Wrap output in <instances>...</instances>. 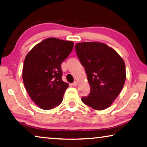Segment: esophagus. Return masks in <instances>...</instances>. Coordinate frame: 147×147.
Listing matches in <instances>:
<instances>
[{
	"instance_id": "esophagus-1",
	"label": "esophagus",
	"mask_w": 147,
	"mask_h": 147,
	"mask_svg": "<svg viewBox=\"0 0 147 147\" xmlns=\"http://www.w3.org/2000/svg\"><path fill=\"white\" fill-rule=\"evenodd\" d=\"M72 85H73V86H77V85H78V82H77V81H74V82L72 83Z\"/></svg>"
}]
</instances>
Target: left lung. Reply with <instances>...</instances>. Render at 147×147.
Listing matches in <instances>:
<instances>
[{"label": "left lung", "mask_w": 147, "mask_h": 147, "mask_svg": "<svg viewBox=\"0 0 147 147\" xmlns=\"http://www.w3.org/2000/svg\"><path fill=\"white\" fill-rule=\"evenodd\" d=\"M75 47L90 86L89 94L81 100L94 109H107L119 96L126 81L123 59L103 43H78Z\"/></svg>", "instance_id": "obj_1"}]
</instances>
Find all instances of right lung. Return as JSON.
I'll return each mask as SVG.
<instances>
[{"instance_id": "add662e5", "label": "right lung", "mask_w": 147, "mask_h": 147, "mask_svg": "<svg viewBox=\"0 0 147 147\" xmlns=\"http://www.w3.org/2000/svg\"><path fill=\"white\" fill-rule=\"evenodd\" d=\"M74 42L55 38L36 45L26 55L23 80L32 101L44 110L60 105L68 83L62 81L61 64L68 57Z\"/></svg>"}]
</instances>
